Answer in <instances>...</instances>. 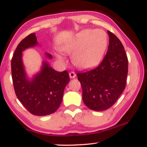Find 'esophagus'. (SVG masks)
Listing matches in <instances>:
<instances>
[{"instance_id":"1","label":"esophagus","mask_w":147,"mask_h":147,"mask_svg":"<svg viewBox=\"0 0 147 147\" xmlns=\"http://www.w3.org/2000/svg\"><path fill=\"white\" fill-rule=\"evenodd\" d=\"M69 76H70V78L74 79V78H75L76 75L74 72H70V73H69Z\"/></svg>"}]
</instances>
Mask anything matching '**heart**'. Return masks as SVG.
Instances as JSON below:
<instances>
[{"label":"heart","instance_id":"heart-1","mask_svg":"<svg viewBox=\"0 0 147 147\" xmlns=\"http://www.w3.org/2000/svg\"><path fill=\"white\" fill-rule=\"evenodd\" d=\"M108 38L105 32L101 30H84L61 45L60 50L72 55L74 65L81 69H89L98 65L105 53ZM59 61L64 63L63 56L57 54Z\"/></svg>","mask_w":147,"mask_h":147}]
</instances>
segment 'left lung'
Listing matches in <instances>:
<instances>
[{"label": "left lung", "instance_id": "1", "mask_svg": "<svg viewBox=\"0 0 147 147\" xmlns=\"http://www.w3.org/2000/svg\"><path fill=\"white\" fill-rule=\"evenodd\" d=\"M109 45L106 55L98 67L77 74L83 90L84 103L95 111L112 106L126 86L128 59L122 43L108 31Z\"/></svg>", "mask_w": 147, "mask_h": 147}]
</instances>
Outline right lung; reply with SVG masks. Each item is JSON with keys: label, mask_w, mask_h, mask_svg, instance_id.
<instances>
[{"label": "right lung", "mask_w": 147, "mask_h": 147, "mask_svg": "<svg viewBox=\"0 0 147 147\" xmlns=\"http://www.w3.org/2000/svg\"><path fill=\"white\" fill-rule=\"evenodd\" d=\"M38 45L34 33L20 42L11 59V77L16 97L23 106L34 115L45 116L59 109L70 77L66 70L58 72L50 66L48 60L52 56L47 52L39 71L31 77L28 75L22 52Z\"/></svg>", "instance_id": "add662e5"}]
</instances>
